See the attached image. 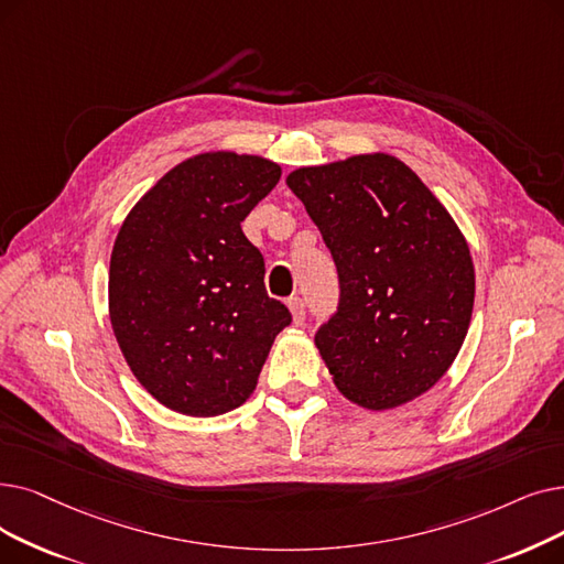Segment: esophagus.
Here are the masks:
<instances>
[{
    "instance_id": "34e87169",
    "label": "esophagus",
    "mask_w": 564,
    "mask_h": 564,
    "mask_svg": "<svg viewBox=\"0 0 564 564\" xmlns=\"http://www.w3.org/2000/svg\"><path fill=\"white\" fill-rule=\"evenodd\" d=\"M288 308H290V313H292V323L302 325V323H304V300L292 297V300L288 302Z\"/></svg>"
}]
</instances>
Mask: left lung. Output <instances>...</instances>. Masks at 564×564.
Returning a JSON list of instances; mask_svg holds the SVG:
<instances>
[{"label": "left lung", "mask_w": 564, "mask_h": 564, "mask_svg": "<svg viewBox=\"0 0 564 564\" xmlns=\"http://www.w3.org/2000/svg\"><path fill=\"white\" fill-rule=\"evenodd\" d=\"M285 184L338 269V313L315 334L336 389L373 412L426 394L475 306L470 247L447 207L384 152L297 167Z\"/></svg>", "instance_id": "8db88e82"}]
</instances>
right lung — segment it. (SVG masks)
Masks as SVG:
<instances>
[{
  "label": "right lung",
  "mask_w": 564,
  "mask_h": 564,
  "mask_svg": "<svg viewBox=\"0 0 564 564\" xmlns=\"http://www.w3.org/2000/svg\"><path fill=\"white\" fill-rule=\"evenodd\" d=\"M279 180L264 156L200 152L167 170L115 237L110 325L135 380L167 410L216 417L247 403L292 321L241 232Z\"/></svg>",
  "instance_id": "right-lung-1"
}]
</instances>
